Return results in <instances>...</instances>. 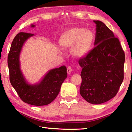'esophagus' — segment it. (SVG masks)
Instances as JSON below:
<instances>
[{"label": "esophagus", "mask_w": 132, "mask_h": 132, "mask_svg": "<svg viewBox=\"0 0 132 132\" xmlns=\"http://www.w3.org/2000/svg\"><path fill=\"white\" fill-rule=\"evenodd\" d=\"M71 71H72V68L71 66H68V68H67V71H68L69 75H70Z\"/></svg>", "instance_id": "esophagus-1"}]
</instances>
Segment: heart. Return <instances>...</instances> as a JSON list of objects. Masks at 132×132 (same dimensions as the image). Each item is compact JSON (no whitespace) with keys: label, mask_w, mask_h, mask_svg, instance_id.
<instances>
[{"label":"heart","mask_w":132,"mask_h":132,"mask_svg":"<svg viewBox=\"0 0 132 132\" xmlns=\"http://www.w3.org/2000/svg\"><path fill=\"white\" fill-rule=\"evenodd\" d=\"M95 41L92 31L82 27H73L62 33L59 45L63 50L71 48V53L77 58H82L90 52Z\"/></svg>","instance_id":"b5f03b06"}]
</instances>
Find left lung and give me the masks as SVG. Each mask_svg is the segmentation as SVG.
Returning <instances> with one entry per match:
<instances>
[{"label": "left lung", "instance_id": "8db88e82", "mask_svg": "<svg viewBox=\"0 0 132 132\" xmlns=\"http://www.w3.org/2000/svg\"><path fill=\"white\" fill-rule=\"evenodd\" d=\"M96 24L95 47L79 61L82 68L80 93L86 101L100 104L117 95L124 78L125 52L119 40L101 21Z\"/></svg>", "mask_w": 132, "mask_h": 132}]
</instances>
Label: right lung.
<instances>
[{"instance_id":"right-lung-1","label":"right lung","mask_w":132,"mask_h":132,"mask_svg":"<svg viewBox=\"0 0 132 132\" xmlns=\"http://www.w3.org/2000/svg\"><path fill=\"white\" fill-rule=\"evenodd\" d=\"M31 27H34L35 25L31 24ZM33 35L21 32L13 39L7 57L10 81L22 101L32 105H46L52 102L59 94L62 84L68 76L67 69L65 66L53 69L39 83L28 84L20 70L19 58L24 43Z\"/></svg>"}]
</instances>
